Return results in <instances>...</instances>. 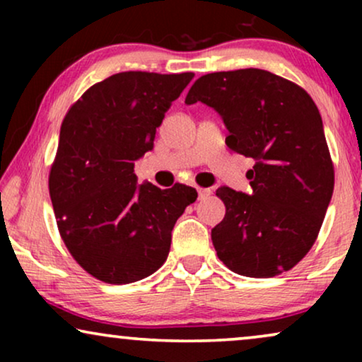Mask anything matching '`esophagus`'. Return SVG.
Instances as JSON below:
<instances>
[{"instance_id": "34e87169", "label": "esophagus", "mask_w": 362, "mask_h": 362, "mask_svg": "<svg viewBox=\"0 0 362 362\" xmlns=\"http://www.w3.org/2000/svg\"><path fill=\"white\" fill-rule=\"evenodd\" d=\"M211 189L209 187H197V194H199V199H204V197H207L211 194Z\"/></svg>"}]
</instances>
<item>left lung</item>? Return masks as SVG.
<instances>
[{
	"mask_svg": "<svg viewBox=\"0 0 362 362\" xmlns=\"http://www.w3.org/2000/svg\"><path fill=\"white\" fill-rule=\"evenodd\" d=\"M214 108L226 145L254 158L250 194L222 186L226 216L211 232L217 257L244 276L293 269L313 247L333 196L334 168L313 98L262 69L212 72L192 83L186 103Z\"/></svg>",
	"mask_w": 362,
	"mask_h": 362,
	"instance_id": "8db88e82",
	"label": "left lung"
}]
</instances>
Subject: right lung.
Returning <instances> with one entry per match:
<instances>
[{
    "instance_id": "1",
    "label": "right lung",
    "mask_w": 362,
    "mask_h": 362,
    "mask_svg": "<svg viewBox=\"0 0 362 362\" xmlns=\"http://www.w3.org/2000/svg\"><path fill=\"white\" fill-rule=\"evenodd\" d=\"M192 77L115 74L83 92L64 117L49 194L67 250L97 280L123 285L155 274L170 254L177 217L196 201L194 187L138 185L133 173Z\"/></svg>"
}]
</instances>
